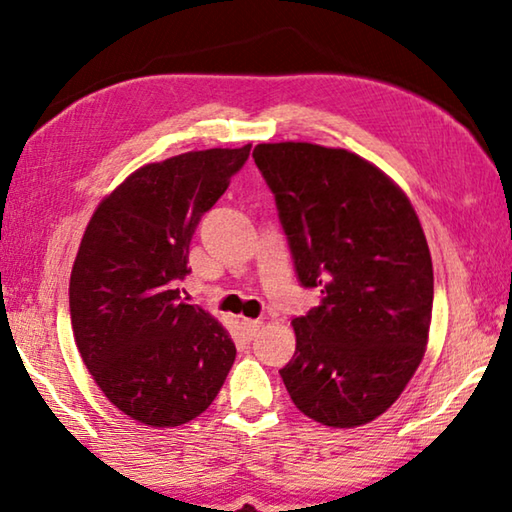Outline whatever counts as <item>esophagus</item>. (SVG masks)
<instances>
[{"label":"esophagus","instance_id":"1","mask_svg":"<svg viewBox=\"0 0 512 512\" xmlns=\"http://www.w3.org/2000/svg\"><path fill=\"white\" fill-rule=\"evenodd\" d=\"M259 327H262V320H250V318H241V320H239L241 336H244L246 341H253V336L257 334Z\"/></svg>","mask_w":512,"mask_h":512}]
</instances>
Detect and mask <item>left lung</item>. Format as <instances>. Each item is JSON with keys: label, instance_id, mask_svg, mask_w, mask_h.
<instances>
[{"label": "left lung", "instance_id": "8db88e82", "mask_svg": "<svg viewBox=\"0 0 512 512\" xmlns=\"http://www.w3.org/2000/svg\"><path fill=\"white\" fill-rule=\"evenodd\" d=\"M293 266L320 305L293 318L280 370L311 420L350 429L379 418L424 357L433 266L413 205L384 171L345 149L257 144Z\"/></svg>", "mask_w": 512, "mask_h": 512}]
</instances>
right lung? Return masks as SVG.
Listing matches in <instances>:
<instances>
[{
    "label": "right lung",
    "instance_id": "obj_1",
    "mask_svg": "<svg viewBox=\"0 0 512 512\" xmlns=\"http://www.w3.org/2000/svg\"><path fill=\"white\" fill-rule=\"evenodd\" d=\"M241 149L189 151L131 173L85 228L69 277L76 348L103 395L149 427H180L219 395L235 363L228 329L173 282L189 273L201 216L244 167Z\"/></svg>",
    "mask_w": 512,
    "mask_h": 512
}]
</instances>
